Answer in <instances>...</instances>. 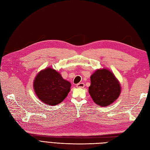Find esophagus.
<instances>
[{
  "label": "esophagus",
  "mask_w": 150,
  "mask_h": 150,
  "mask_svg": "<svg viewBox=\"0 0 150 150\" xmlns=\"http://www.w3.org/2000/svg\"><path fill=\"white\" fill-rule=\"evenodd\" d=\"M76 87L77 88H83L84 87V83H79L78 84L76 85Z\"/></svg>",
  "instance_id": "1"
}]
</instances>
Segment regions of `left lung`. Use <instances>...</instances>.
Returning <instances> with one entry per match:
<instances>
[{
    "mask_svg": "<svg viewBox=\"0 0 150 150\" xmlns=\"http://www.w3.org/2000/svg\"><path fill=\"white\" fill-rule=\"evenodd\" d=\"M89 93L95 103L105 107L118 98L121 86L111 71L107 69H97L91 76Z\"/></svg>",
    "mask_w": 150,
    "mask_h": 150,
    "instance_id": "left-lung-1",
    "label": "left lung"
}]
</instances>
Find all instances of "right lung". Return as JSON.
I'll return each instance as SVG.
<instances>
[{
    "mask_svg": "<svg viewBox=\"0 0 150 150\" xmlns=\"http://www.w3.org/2000/svg\"><path fill=\"white\" fill-rule=\"evenodd\" d=\"M33 84L34 91L40 100L51 106L64 100L71 86L69 81L62 78L59 72L51 67L40 71Z\"/></svg>",
    "mask_w": 150,
    "mask_h": 150,
    "instance_id": "1",
    "label": "right lung"
}]
</instances>
